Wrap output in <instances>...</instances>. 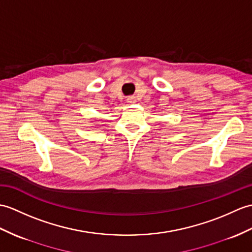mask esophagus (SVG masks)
<instances>
[{"label":"esophagus","mask_w":252,"mask_h":252,"mask_svg":"<svg viewBox=\"0 0 252 252\" xmlns=\"http://www.w3.org/2000/svg\"><path fill=\"white\" fill-rule=\"evenodd\" d=\"M126 102H127L128 104H134V103H135V96H134V95L127 96V98H126Z\"/></svg>","instance_id":"obj_1"}]
</instances>
